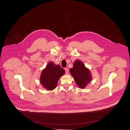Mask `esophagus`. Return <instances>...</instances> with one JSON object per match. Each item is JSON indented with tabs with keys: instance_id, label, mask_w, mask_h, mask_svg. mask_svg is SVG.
I'll return each mask as SVG.
<instances>
[{
	"instance_id": "1",
	"label": "esophagus",
	"mask_w": 130,
	"mask_h": 130,
	"mask_svg": "<svg viewBox=\"0 0 130 130\" xmlns=\"http://www.w3.org/2000/svg\"><path fill=\"white\" fill-rule=\"evenodd\" d=\"M64 70H65V71H66V74H68V73H69V70H68V69L67 68H65V69H64Z\"/></svg>"
}]
</instances>
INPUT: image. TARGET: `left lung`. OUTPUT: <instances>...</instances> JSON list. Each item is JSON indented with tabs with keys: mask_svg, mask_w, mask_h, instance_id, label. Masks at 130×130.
<instances>
[{
	"mask_svg": "<svg viewBox=\"0 0 130 130\" xmlns=\"http://www.w3.org/2000/svg\"><path fill=\"white\" fill-rule=\"evenodd\" d=\"M70 72L74 77L75 83L80 89L85 88L92 79L90 70L79 59L74 61L73 68L70 69Z\"/></svg>",
	"mask_w": 130,
	"mask_h": 130,
	"instance_id": "obj_1",
	"label": "left lung"
}]
</instances>
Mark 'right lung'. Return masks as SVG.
<instances>
[{
	"instance_id": "right-lung-1",
	"label": "right lung",
	"mask_w": 130,
	"mask_h": 130,
	"mask_svg": "<svg viewBox=\"0 0 130 130\" xmlns=\"http://www.w3.org/2000/svg\"><path fill=\"white\" fill-rule=\"evenodd\" d=\"M64 73V70L61 68L59 65H56L51 61L42 71L39 78L40 83L45 89L53 91L56 89L59 78Z\"/></svg>"
}]
</instances>
